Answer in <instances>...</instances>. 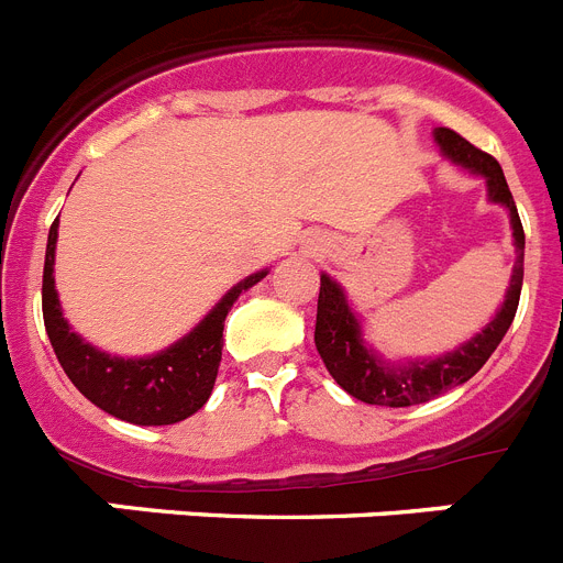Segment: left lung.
<instances>
[{"label": "left lung", "mask_w": 563, "mask_h": 563, "mask_svg": "<svg viewBox=\"0 0 563 563\" xmlns=\"http://www.w3.org/2000/svg\"><path fill=\"white\" fill-rule=\"evenodd\" d=\"M433 141L439 144L442 155L451 164L462 166L467 173L482 175L487 184V198L490 203L505 207L510 214L512 246H516V266H512L510 286H507L505 302L496 311L485 329L462 342L459 349L448 351L433 360H402L390 363L383 360L365 342L363 322L351 309L349 297L342 291L340 283L329 275H320V300H317V325H314V345L320 351L322 363L334 376V383L342 390H349L351 397L368 405H385V408H408V405L428 402L444 390L467 383L482 365L490 360L493 351L498 349L501 336L510 329L512 317L521 297V280H525V229L518 221L516 200H512L510 187H507L505 173L493 155L482 153L471 141L448 130L437 126Z\"/></svg>", "instance_id": "8db88e82"}]
</instances>
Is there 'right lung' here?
<instances>
[{
    "instance_id": "add662e5",
    "label": "right lung",
    "mask_w": 563,
    "mask_h": 563,
    "mask_svg": "<svg viewBox=\"0 0 563 563\" xmlns=\"http://www.w3.org/2000/svg\"><path fill=\"white\" fill-rule=\"evenodd\" d=\"M56 238L58 218L47 234L42 314H45L53 351L65 374L70 376V383L110 417L133 424H175L203 408L214 388L218 365H221L223 320L232 311L234 300L254 283H261L268 275V268H261L229 288L227 295L214 302V309L169 349L150 356H115L81 340L62 314L56 277H53Z\"/></svg>"
}]
</instances>
